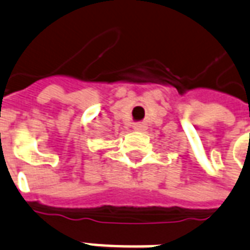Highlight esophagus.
Segmentation results:
<instances>
[{"mask_svg": "<svg viewBox=\"0 0 250 250\" xmlns=\"http://www.w3.org/2000/svg\"><path fill=\"white\" fill-rule=\"evenodd\" d=\"M146 127H147L146 124L139 123V124H137V125H134V130H145Z\"/></svg>", "mask_w": 250, "mask_h": 250, "instance_id": "1", "label": "esophagus"}]
</instances>
